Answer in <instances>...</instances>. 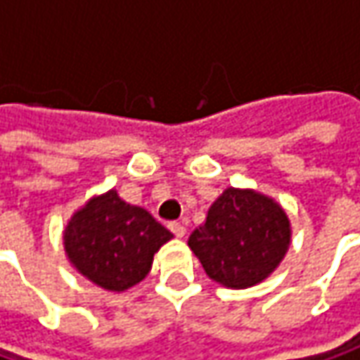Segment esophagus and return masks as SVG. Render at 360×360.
<instances>
[{
	"label": "esophagus",
	"instance_id": "esophagus-1",
	"mask_svg": "<svg viewBox=\"0 0 360 360\" xmlns=\"http://www.w3.org/2000/svg\"><path fill=\"white\" fill-rule=\"evenodd\" d=\"M169 229L173 231V236H175V238H185V233H187V229H185V226H183L181 221H173V224H169Z\"/></svg>",
	"mask_w": 360,
	"mask_h": 360
}]
</instances>
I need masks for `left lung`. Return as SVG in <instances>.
<instances>
[{"label": "left lung", "mask_w": 360, "mask_h": 360, "mask_svg": "<svg viewBox=\"0 0 360 360\" xmlns=\"http://www.w3.org/2000/svg\"><path fill=\"white\" fill-rule=\"evenodd\" d=\"M292 242L284 207L256 189L227 187L187 245L205 274L226 288H252L280 266Z\"/></svg>", "instance_id": "1"}]
</instances>
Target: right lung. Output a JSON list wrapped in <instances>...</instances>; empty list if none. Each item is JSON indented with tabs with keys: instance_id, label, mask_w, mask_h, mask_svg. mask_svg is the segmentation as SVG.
Returning a JSON list of instances; mask_svg holds the SVG:
<instances>
[{
	"instance_id": "obj_1",
	"label": "right lung",
	"mask_w": 360,
	"mask_h": 360,
	"mask_svg": "<svg viewBox=\"0 0 360 360\" xmlns=\"http://www.w3.org/2000/svg\"><path fill=\"white\" fill-rule=\"evenodd\" d=\"M171 238L149 211L110 189L72 213L64 227V252L72 268L92 284L127 292L147 278L155 254Z\"/></svg>"
}]
</instances>
